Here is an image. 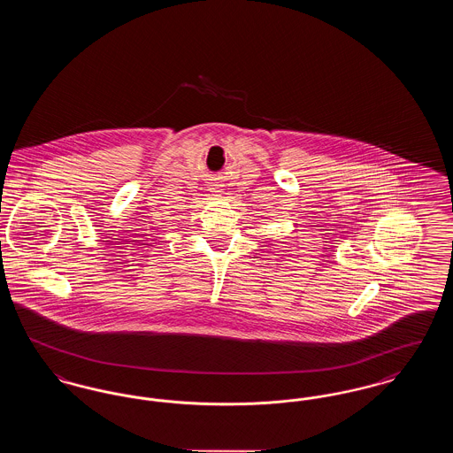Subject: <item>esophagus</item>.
Returning a JSON list of instances; mask_svg holds the SVG:
<instances>
[{"label": "esophagus", "instance_id": "obj_1", "mask_svg": "<svg viewBox=\"0 0 453 453\" xmlns=\"http://www.w3.org/2000/svg\"><path fill=\"white\" fill-rule=\"evenodd\" d=\"M209 187H211V192H220L222 185H220V181H211Z\"/></svg>", "mask_w": 453, "mask_h": 453}]
</instances>
